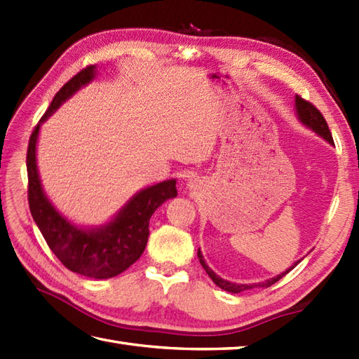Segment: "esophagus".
<instances>
[{
  "instance_id": "1",
  "label": "esophagus",
  "mask_w": 359,
  "mask_h": 359,
  "mask_svg": "<svg viewBox=\"0 0 359 359\" xmlns=\"http://www.w3.org/2000/svg\"><path fill=\"white\" fill-rule=\"evenodd\" d=\"M188 187H191V188L196 187V180H189V182H188Z\"/></svg>"
}]
</instances>
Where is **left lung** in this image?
I'll list each match as a JSON object with an SVG mask.
<instances>
[{
  "mask_svg": "<svg viewBox=\"0 0 359 359\" xmlns=\"http://www.w3.org/2000/svg\"><path fill=\"white\" fill-rule=\"evenodd\" d=\"M294 108H296V117H297V120H299L304 126L311 129V131H313L315 134H318L319 137H323L325 142H329L330 144H334L333 139H332V134H330V129H329V126H327L325 118L323 117V114L319 112L313 104L306 102L299 95H296L294 97ZM197 257H199L201 265L203 266V270L207 271V274L211 278V280L215 282V284L219 288H222V290H225V292L234 293V294L243 292V290H250V288H255V287H261V288L270 287V285L274 284V282H278L280 278H284L288 271H292L294 266L301 262V259H299V261H296L292 266H290V269H287L285 271H282L280 274H278V276H274L271 279H266L265 282H259V284H236V282H230V280H226V279H222V278L219 276V274H216L215 271L210 269V266L207 265V262H205L201 248L197 250Z\"/></svg>",
  "mask_w": 359,
  "mask_h": 359,
  "instance_id": "left-lung-1",
  "label": "left lung"
}]
</instances>
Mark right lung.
I'll return each instance as SVG.
<instances>
[{"mask_svg": "<svg viewBox=\"0 0 359 359\" xmlns=\"http://www.w3.org/2000/svg\"><path fill=\"white\" fill-rule=\"evenodd\" d=\"M97 66L79 72L53 97L34 129L27 148L29 208L52 253L66 269L94 279H109L128 270L142 256L149 236V219L168 199L177 196L175 179L140 189L108 222L81 226L65 217L46 196L36 166L40 128L66 100L95 79Z\"/></svg>", "mask_w": 359, "mask_h": 359, "instance_id": "obj_1", "label": "right lung"}]
</instances>
